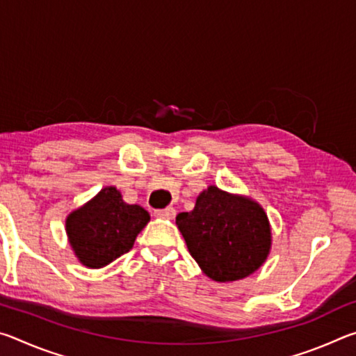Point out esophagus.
I'll list each match as a JSON object with an SVG mask.
<instances>
[{"mask_svg":"<svg viewBox=\"0 0 356 356\" xmlns=\"http://www.w3.org/2000/svg\"><path fill=\"white\" fill-rule=\"evenodd\" d=\"M154 215L156 216V218L172 220L174 216H176V210H174L172 207H168V209H159V210H155Z\"/></svg>","mask_w":356,"mask_h":356,"instance_id":"esophagus-1","label":"esophagus"}]
</instances>
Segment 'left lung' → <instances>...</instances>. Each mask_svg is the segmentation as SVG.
Returning a JSON list of instances; mask_svg holds the SVG:
<instances>
[{
    "label": "left lung",
    "mask_w": 356,
    "mask_h": 356,
    "mask_svg": "<svg viewBox=\"0 0 356 356\" xmlns=\"http://www.w3.org/2000/svg\"><path fill=\"white\" fill-rule=\"evenodd\" d=\"M190 254L215 281L242 280L268 256L272 234L262 207L209 186L191 212L176 216Z\"/></svg>",
    "instance_id": "1"
}]
</instances>
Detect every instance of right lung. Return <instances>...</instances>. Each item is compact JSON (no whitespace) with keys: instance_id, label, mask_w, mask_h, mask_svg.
I'll return each instance as SVG.
<instances>
[{"instance_id":"add662e5","label":"right lung","mask_w":356,"mask_h":356,"mask_svg":"<svg viewBox=\"0 0 356 356\" xmlns=\"http://www.w3.org/2000/svg\"><path fill=\"white\" fill-rule=\"evenodd\" d=\"M149 220L143 207L124 202L114 186H106L86 206L72 212L65 227L80 262L100 268L134 248Z\"/></svg>"}]
</instances>
